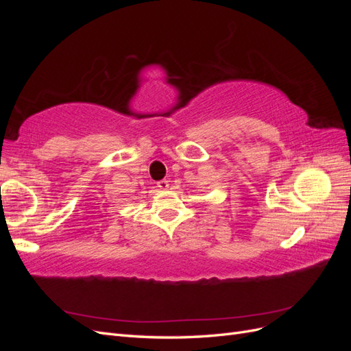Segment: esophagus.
<instances>
[{
	"label": "esophagus",
	"instance_id": "34e87169",
	"mask_svg": "<svg viewBox=\"0 0 351 351\" xmlns=\"http://www.w3.org/2000/svg\"><path fill=\"white\" fill-rule=\"evenodd\" d=\"M156 186L161 189V190H165V189H168L169 182H168V180H159V182L156 183Z\"/></svg>",
	"mask_w": 351,
	"mask_h": 351
}]
</instances>
